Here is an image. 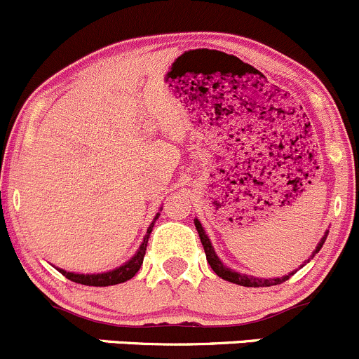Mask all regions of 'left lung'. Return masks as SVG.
<instances>
[{
    "label": "left lung",
    "instance_id": "left-lung-1",
    "mask_svg": "<svg viewBox=\"0 0 359 359\" xmlns=\"http://www.w3.org/2000/svg\"><path fill=\"white\" fill-rule=\"evenodd\" d=\"M195 228H197L198 231V236H201V242L202 245H204V250H205V257H207V262L210 264V268L214 269V273H216L217 276H221L223 280H226V282H231V283H236V285H242V287H271V285H280V283H283L285 280H289L294 273H290V275L287 276H282V278H256V276H247V275H242V273H236V271H231L230 268H226V266L223 264V262L219 261V257L216 256V252H214L212 245H210V240L207 238L204 228H202V224L198 223L197 219H195ZM325 238H327V233H325L323 238H321V242L318 243L316 250L313 252V256L318 252V250L321 249V245L325 243ZM311 256V257H313ZM309 257V259H311Z\"/></svg>",
    "mask_w": 359,
    "mask_h": 359
}]
</instances>
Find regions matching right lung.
I'll list each match as a JSON object with an SVG mask.
<instances>
[{
	"label": "right lung",
	"instance_id": "add662e5",
	"mask_svg": "<svg viewBox=\"0 0 359 359\" xmlns=\"http://www.w3.org/2000/svg\"><path fill=\"white\" fill-rule=\"evenodd\" d=\"M158 217V214L155 216V219ZM155 219L152 221V224L147 230V236L143 238V243L140 245L138 252L131 257L124 266H119L117 269H112V271L107 273H98V275H79V273H69L65 269H58L65 278L72 280L76 283H83V285H91V287H109V285H117V283H123L126 280H131L133 276L138 273V269L142 268L143 264V257H145L147 252V243H149V236L152 233V228Z\"/></svg>",
	"mask_w": 359,
	"mask_h": 359
}]
</instances>
